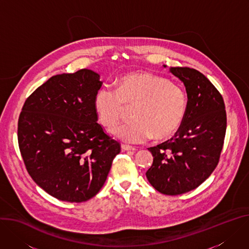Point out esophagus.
Segmentation results:
<instances>
[{
    "instance_id": "34e87169",
    "label": "esophagus",
    "mask_w": 249,
    "mask_h": 249,
    "mask_svg": "<svg viewBox=\"0 0 249 249\" xmlns=\"http://www.w3.org/2000/svg\"><path fill=\"white\" fill-rule=\"evenodd\" d=\"M121 149L123 150V151H136V149H135L134 147H131V146H129V145H122L121 146Z\"/></svg>"
}]
</instances>
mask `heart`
Returning a JSON list of instances; mask_svg holds the SVG:
<instances>
[{"mask_svg":"<svg viewBox=\"0 0 249 249\" xmlns=\"http://www.w3.org/2000/svg\"><path fill=\"white\" fill-rule=\"evenodd\" d=\"M126 105L135 107L134 119L111 128L114 136L127 143H144L151 138L165 140L178 130L187 114L185 90L167 78L149 72L127 74L116 82V89L102 85L93 98L100 123L114 125Z\"/></svg>","mask_w":249,"mask_h":249,"instance_id":"obj_1","label":"heart"}]
</instances>
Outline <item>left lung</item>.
<instances>
[{
    "label": "left lung",
    "instance_id": "left-lung-1",
    "mask_svg": "<svg viewBox=\"0 0 249 249\" xmlns=\"http://www.w3.org/2000/svg\"><path fill=\"white\" fill-rule=\"evenodd\" d=\"M170 72L186 87L187 114L173 138L148 148L153 165L146 177L158 192L177 196L196 189L215 169L227 113L222 96L202 73L190 67H170Z\"/></svg>",
    "mask_w": 249,
    "mask_h": 249
}]
</instances>
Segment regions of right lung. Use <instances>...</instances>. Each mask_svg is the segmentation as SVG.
Here are the masks:
<instances>
[{
    "instance_id": "add662e5",
    "label": "right lung",
    "mask_w": 249,
    "mask_h": 249,
    "mask_svg": "<svg viewBox=\"0 0 249 249\" xmlns=\"http://www.w3.org/2000/svg\"><path fill=\"white\" fill-rule=\"evenodd\" d=\"M100 75L80 70L51 77L30 95L18 124V147L35 183L53 197L81 202L103 187L120 144L97 123Z\"/></svg>"
}]
</instances>
